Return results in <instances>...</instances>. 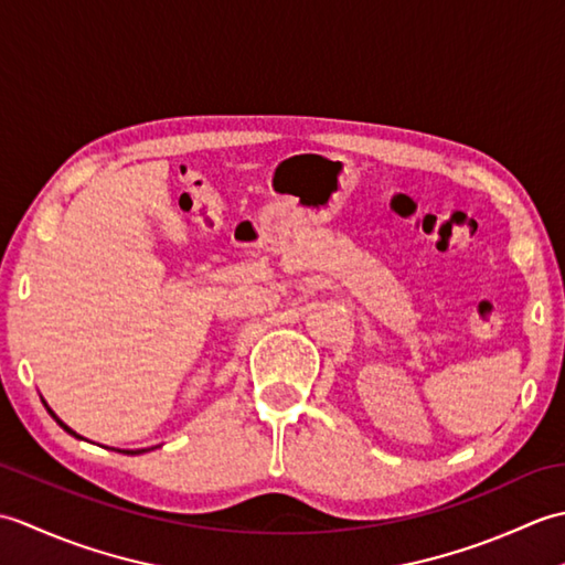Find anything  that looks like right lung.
Here are the masks:
<instances>
[{
    "mask_svg": "<svg viewBox=\"0 0 565 565\" xmlns=\"http://www.w3.org/2000/svg\"><path fill=\"white\" fill-rule=\"evenodd\" d=\"M47 413H51V415L55 417V423H57L60 427H63L65 431H70V435H72V437H79V435H77V431H72V429H70V427H67V425L63 423V419H60V417H57V415H55V413L51 411V407H47ZM79 439H82V437H79ZM142 451H148V449H136V451H134V449H126V454H142Z\"/></svg>",
    "mask_w": 565,
    "mask_h": 565,
    "instance_id": "obj_1",
    "label": "right lung"
}]
</instances>
